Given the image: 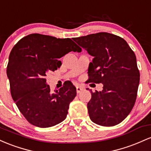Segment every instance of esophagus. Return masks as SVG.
<instances>
[{
	"instance_id": "obj_1",
	"label": "esophagus",
	"mask_w": 151,
	"mask_h": 151,
	"mask_svg": "<svg viewBox=\"0 0 151 151\" xmlns=\"http://www.w3.org/2000/svg\"><path fill=\"white\" fill-rule=\"evenodd\" d=\"M83 90V88H82L80 86H76V92H77V93H79Z\"/></svg>"
}]
</instances>
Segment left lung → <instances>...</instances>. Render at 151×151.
Here are the masks:
<instances>
[{
    "label": "left lung",
    "mask_w": 151,
    "mask_h": 151,
    "mask_svg": "<svg viewBox=\"0 0 151 151\" xmlns=\"http://www.w3.org/2000/svg\"><path fill=\"white\" fill-rule=\"evenodd\" d=\"M73 40L93 57L88 82L103 85L99 92L90 90V118L102 126L118 125L128 116L136 100L140 73L134 52L124 39L105 32Z\"/></svg>",
    "instance_id": "left-lung-1"
}]
</instances>
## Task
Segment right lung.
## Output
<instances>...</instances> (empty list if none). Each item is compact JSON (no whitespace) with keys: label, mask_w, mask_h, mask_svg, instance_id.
I'll use <instances>...</instances> for the list:
<instances>
[{"label":"right lung","mask_w":151,"mask_h":151,"mask_svg":"<svg viewBox=\"0 0 151 151\" xmlns=\"http://www.w3.org/2000/svg\"><path fill=\"white\" fill-rule=\"evenodd\" d=\"M70 38L33 33L21 38L11 50L7 76L17 107L33 126L48 128L66 118L69 104L76 96L70 82L50 93L47 74L61 65L59 58L69 52H81Z\"/></svg>","instance_id":"1"}]
</instances>
